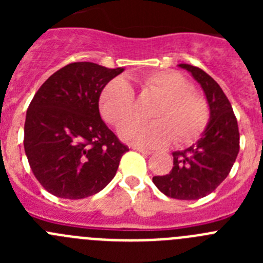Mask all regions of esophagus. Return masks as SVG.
Returning a JSON list of instances; mask_svg holds the SVG:
<instances>
[{
    "instance_id": "1",
    "label": "esophagus",
    "mask_w": 263,
    "mask_h": 263,
    "mask_svg": "<svg viewBox=\"0 0 263 263\" xmlns=\"http://www.w3.org/2000/svg\"><path fill=\"white\" fill-rule=\"evenodd\" d=\"M132 148H133V150H136V152H138V153H142V154H145V155L153 154V153L150 152V150H146V148L138 147V146H132Z\"/></svg>"
}]
</instances>
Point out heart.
Segmentation results:
<instances>
[{"label":"heart","instance_id":"obj_1","mask_svg":"<svg viewBox=\"0 0 263 263\" xmlns=\"http://www.w3.org/2000/svg\"><path fill=\"white\" fill-rule=\"evenodd\" d=\"M143 93L158 97L150 122L129 120L118 133L125 142L143 147H160L174 138L176 145H188L201 136L210 122V105L194 92L191 81L175 71L148 72L138 79ZM100 111L109 124L118 126L133 115L136 96L124 79H113L101 90Z\"/></svg>","mask_w":263,"mask_h":263}]
</instances>
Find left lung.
Listing matches in <instances>:
<instances>
[{
  "instance_id": "8db88e82",
  "label": "left lung",
  "mask_w": 263,
  "mask_h": 263,
  "mask_svg": "<svg viewBox=\"0 0 263 263\" xmlns=\"http://www.w3.org/2000/svg\"><path fill=\"white\" fill-rule=\"evenodd\" d=\"M201 85L210 105L211 121L196 145L173 153L174 167L154 176L160 192L178 200H196L210 195L229 175L238 150L240 132L231 103L221 87L199 67L179 64Z\"/></svg>"
}]
</instances>
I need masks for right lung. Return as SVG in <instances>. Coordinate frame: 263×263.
Wrapping results in <instances>:
<instances>
[{
  "mask_svg": "<svg viewBox=\"0 0 263 263\" xmlns=\"http://www.w3.org/2000/svg\"><path fill=\"white\" fill-rule=\"evenodd\" d=\"M122 71L71 63L52 73L32 97L23 146L32 174L50 194L84 199L115 178L129 147L101 120L99 99Z\"/></svg>",
  "mask_w": 263,
  "mask_h": 263,
  "instance_id": "obj_1",
  "label": "right lung"
}]
</instances>
